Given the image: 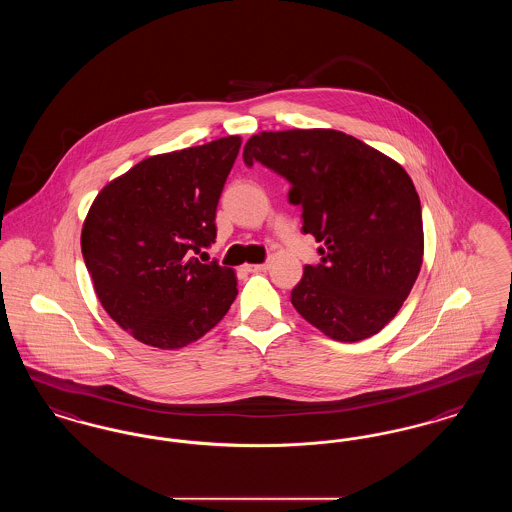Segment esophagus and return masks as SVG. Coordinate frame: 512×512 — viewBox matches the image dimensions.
<instances>
[{"instance_id": "obj_1", "label": "esophagus", "mask_w": 512, "mask_h": 512, "mask_svg": "<svg viewBox=\"0 0 512 512\" xmlns=\"http://www.w3.org/2000/svg\"><path fill=\"white\" fill-rule=\"evenodd\" d=\"M268 263H263V265H245V270L247 272H263V270H267Z\"/></svg>"}]
</instances>
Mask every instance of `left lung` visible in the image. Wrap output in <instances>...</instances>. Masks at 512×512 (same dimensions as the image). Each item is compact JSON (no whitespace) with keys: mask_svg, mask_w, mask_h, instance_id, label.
I'll use <instances>...</instances> for the list:
<instances>
[{"mask_svg":"<svg viewBox=\"0 0 512 512\" xmlns=\"http://www.w3.org/2000/svg\"><path fill=\"white\" fill-rule=\"evenodd\" d=\"M290 182L303 232L320 242L292 290L295 311L336 341L366 340L397 315L422 267L420 199L405 169L330 128L259 132L244 147Z\"/></svg>","mask_w":512,"mask_h":512,"instance_id":"8db88e82","label":"left lung"}]
</instances>
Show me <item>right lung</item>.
<instances>
[{
    "label": "right lung",
    "mask_w": 512,
    "mask_h": 512,
    "mask_svg": "<svg viewBox=\"0 0 512 512\" xmlns=\"http://www.w3.org/2000/svg\"><path fill=\"white\" fill-rule=\"evenodd\" d=\"M240 146V136H226L147 157L94 199L82 257L103 309L132 338L184 347L234 303V270L192 255L217 238L220 192Z\"/></svg>",
    "instance_id": "obj_1"
}]
</instances>
